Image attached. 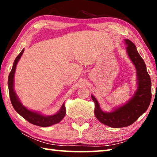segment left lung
I'll return each instance as SVG.
<instances>
[{
	"label": "left lung",
	"instance_id": "obj_1",
	"mask_svg": "<svg viewBox=\"0 0 157 157\" xmlns=\"http://www.w3.org/2000/svg\"><path fill=\"white\" fill-rule=\"evenodd\" d=\"M124 41L127 45V54L137 71L139 84L136 94L127 104L109 113L102 111L96 98L91 95L95 103V117L102 123L113 128L127 127L134 123L147 109L152 98V83L150 77L146 70L144 61L138 52L134 44L129 39Z\"/></svg>",
	"mask_w": 157,
	"mask_h": 157
}]
</instances>
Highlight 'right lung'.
<instances>
[{"mask_svg":"<svg viewBox=\"0 0 157 157\" xmlns=\"http://www.w3.org/2000/svg\"><path fill=\"white\" fill-rule=\"evenodd\" d=\"M23 52H24V49L21 50L19 55L15 59L14 63H13L12 71L10 73L8 77L9 94L10 100H11L13 107H14L16 111L18 113H19L23 118H24L29 123L33 124L34 125H38L40 127H49L52 125V124L59 123L66 115V108L64 104H63L62 107H61V109L57 113H55V115L45 116L36 112H34V111L28 110V109L23 107L19 100H18L17 95L14 90V77L17 64L21 57L22 56Z\"/></svg>","mask_w":157,"mask_h":157,"instance_id":"1","label":"right lung"}]
</instances>
